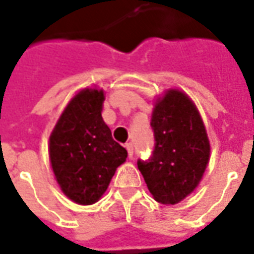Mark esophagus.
<instances>
[{
	"instance_id": "obj_1",
	"label": "esophagus",
	"mask_w": 254,
	"mask_h": 254,
	"mask_svg": "<svg viewBox=\"0 0 254 254\" xmlns=\"http://www.w3.org/2000/svg\"><path fill=\"white\" fill-rule=\"evenodd\" d=\"M127 155H129V158H133V154H134V149H133V144L127 143Z\"/></svg>"
}]
</instances>
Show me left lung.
<instances>
[{
  "label": "left lung",
  "instance_id": "1",
  "mask_svg": "<svg viewBox=\"0 0 254 254\" xmlns=\"http://www.w3.org/2000/svg\"><path fill=\"white\" fill-rule=\"evenodd\" d=\"M151 127L154 151L137 160L138 170L156 201L177 204L197 187L208 165L205 127L193 102L177 89L156 103Z\"/></svg>",
  "mask_w": 254,
  "mask_h": 254
}]
</instances>
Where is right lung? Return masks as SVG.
Masks as SVG:
<instances>
[{
	"label": "right lung",
	"instance_id": "1",
	"mask_svg": "<svg viewBox=\"0 0 254 254\" xmlns=\"http://www.w3.org/2000/svg\"><path fill=\"white\" fill-rule=\"evenodd\" d=\"M103 100V91H81L50 136L49 152L57 182L70 200L83 205L99 200L127 156L102 118Z\"/></svg>",
	"mask_w": 254,
	"mask_h": 254
}]
</instances>
